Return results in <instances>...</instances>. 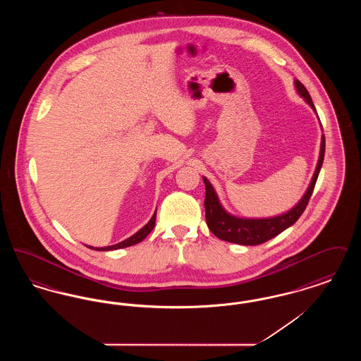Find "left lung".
I'll return each instance as SVG.
<instances>
[{"mask_svg":"<svg viewBox=\"0 0 361 361\" xmlns=\"http://www.w3.org/2000/svg\"><path fill=\"white\" fill-rule=\"evenodd\" d=\"M295 86H296L298 93L315 111V106L312 104L311 96H310L309 92H307L305 85L300 81L295 80ZM324 157H325V137L322 135L319 159H318L315 172H314L312 180L310 183L306 193L303 195L302 200L292 209H290L288 212L281 214L279 216H274V218L247 219V218H237V216L228 214L222 207V204L219 203L218 195H216L214 187L211 185V183L207 180L206 177H203V181H204V185H206L204 207H206V221L208 228L219 240L238 243V245H250L252 246V245H259V243H264L267 240L275 238L276 235H279L281 231H284L286 228H288L290 226L295 224L300 218L303 211L306 209V207L309 204L310 197L312 195L314 187H315L318 174H319V171L322 168Z\"/></svg>","mask_w":361,"mask_h":361,"instance_id":"1","label":"left lung"}]
</instances>
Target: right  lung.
I'll return each mask as SVG.
<instances>
[{"label": "right lung", "mask_w": 361, "mask_h": 361, "mask_svg": "<svg viewBox=\"0 0 361 361\" xmlns=\"http://www.w3.org/2000/svg\"><path fill=\"white\" fill-rule=\"evenodd\" d=\"M155 216H157V211H155L154 215L152 216V219L147 222L146 226H143L139 231H137L134 235H131L130 238L121 240V242L116 243V245L105 246V247H92V246H87V247H89V249H94V250H100V252H106V250H115V249H121V247H128V246L137 245L139 242H142V240H145V238L152 233V230L154 228Z\"/></svg>", "instance_id": "right-lung-1"}]
</instances>
